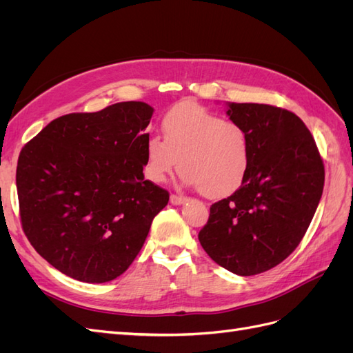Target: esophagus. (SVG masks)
I'll return each instance as SVG.
<instances>
[{
  "instance_id": "34e87169",
  "label": "esophagus",
  "mask_w": 353,
  "mask_h": 353,
  "mask_svg": "<svg viewBox=\"0 0 353 353\" xmlns=\"http://www.w3.org/2000/svg\"><path fill=\"white\" fill-rule=\"evenodd\" d=\"M187 201V197H184V196H178V194H170V203H172V205H183V203H185Z\"/></svg>"
}]
</instances>
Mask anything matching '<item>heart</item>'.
<instances>
[{
	"instance_id": "heart-1",
	"label": "heart",
	"mask_w": 353,
	"mask_h": 353,
	"mask_svg": "<svg viewBox=\"0 0 353 353\" xmlns=\"http://www.w3.org/2000/svg\"><path fill=\"white\" fill-rule=\"evenodd\" d=\"M162 130L163 138L150 135L145 143V172L154 183H162L179 165L183 183L208 199H223L241 187L252 148L240 122L183 103L165 114Z\"/></svg>"
}]
</instances>
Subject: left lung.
I'll return each instance as SVG.
<instances>
[{
    "mask_svg": "<svg viewBox=\"0 0 353 353\" xmlns=\"http://www.w3.org/2000/svg\"><path fill=\"white\" fill-rule=\"evenodd\" d=\"M227 114L249 134L250 168L236 193L210 206L199 241L222 268L249 276L281 263L302 241L325 172L312 134L294 113L228 103Z\"/></svg>",
    "mask_w": 353,
    "mask_h": 353,
    "instance_id": "left-lung-1",
    "label": "left lung"
}]
</instances>
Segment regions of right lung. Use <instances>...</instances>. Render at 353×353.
Returning <instances> with one entry per match:
<instances>
[{
  "mask_svg": "<svg viewBox=\"0 0 353 353\" xmlns=\"http://www.w3.org/2000/svg\"><path fill=\"white\" fill-rule=\"evenodd\" d=\"M153 112L147 103L123 101L60 116L19 154L23 231L70 279L108 283L123 274L168 205V191L143 174Z\"/></svg>",
  "mask_w": 353,
  "mask_h": 353,
  "instance_id": "obj_1",
  "label": "right lung"
}]
</instances>
